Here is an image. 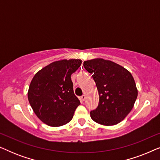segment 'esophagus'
<instances>
[{
    "label": "esophagus",
    "mask_w": 160,
    "mask_h": 160,
    "mask_svg": "<svg viewBox=\"0 0 160 160\" xmlns=\"http://www.w3.org/2000/svg\"><path fill=\"white\" fill-rule=\"evenodd\" d=\"M81 98H82V100H83V101H84V100H86L87 97H86V95H83L82 96V97H81Z\"/></svg>",
    "instance_id": "obj_1"
}]
</instances>
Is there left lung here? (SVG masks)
<instances>
[{
  "mask_svg": "<svg viewBox=\"0 0 160 160\" xmlns=\"http://www.w3.org/2000/svg\"><path fill=\"white\" fill-rule=\"evenodd\" d=\"M84 67L92 78L99 94V103L90 112L92 119L106 126L122 122L132 110L138 90L132 74L121 65L103 59L85 61Z\"/></svg>",
  "mask_w": 160,
  "mask_h": 160,
  "instance_id": "obj_1",
  "label": "left lung"
}]
</instances>
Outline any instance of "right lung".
<instances>
[{
  "mask_svg": "<svg viewBox=\"0 0 160 160\" xmlns=\"http://www.w3.org/2000/svg\"><path fill=\"white\" fill-rule=\"evenodd\" d=\"M82 60H62L40 70L30 82L28 97L34 113L43 123L60 127L68 123L80 105L71 76Z\"/></svg>",
  "mask_w": 160,
  "mask_h": 160,
  "instance_id": "add662e5",
  "label": "right lung"
}]
</instances>
